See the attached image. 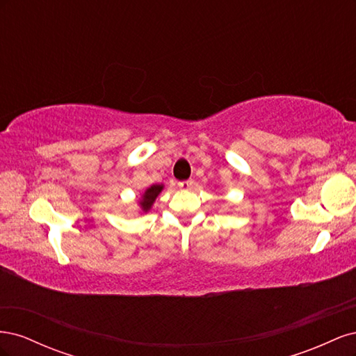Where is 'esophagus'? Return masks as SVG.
I'll return each mask as SVG.
<instances>
[{
  "label": "esophagus",
  "instance_id": "obj_1",
  "mask_svg": "<svg viewBox=\"0 0 356 356\" xmlns=\"http://www.w3.org/2000/svg\"><path fill=\"white\" fill-rule=\"evenodd\" d=\"M193 186H195V181H193V179H187V181L178 182V187H179L181 190H190Z\"/></svg>",
  "mask_w": 356,
  "mask_h": 356
}]
</instances>
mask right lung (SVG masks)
<instances>
[{
  "instance_id": "add662e5",
  "label": "right lung",
  "mask_w": 356,
  "mask_h": 356,
  "mask_svg": "<svg viewBox=\"0 0 356 356\" xmlns=\"http://www.w3.org/2000/svg\"><path fill=\"white\" fill-rule=\"evenodd\" d=\"M161 190H163V186L161 184H154L145 190L141 200H139V207H141L143 212H148L149 209H152L153 203H154L156 197L161 193Z\"/></svg>"
}]
</instances>
